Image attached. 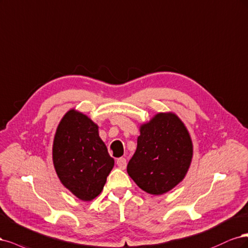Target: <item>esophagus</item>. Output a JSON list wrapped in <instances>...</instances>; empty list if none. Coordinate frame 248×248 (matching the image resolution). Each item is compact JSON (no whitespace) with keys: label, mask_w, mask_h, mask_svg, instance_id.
Segmentation results:
<instances>
[{"label":"esophagus","mask_w":248,"mask_h":248,"mask_svg":"<svg viewBox=\"0 0 248 248\" xmlns=\"http://www.w3.org/2000/svg\"><path fill=\"white\" fill-rule=\"evenodd\" d=\"M116 165L118 166L119 169L124 170L126 167V159L124 157H119L116 159Z\"/></svg>","instance_id":"34e87169"}]
</instances>
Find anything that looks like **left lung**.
I'll return each instance as SVG.
<instances>
[{
  "instance_id": "1",
  "label": "left lung",
  "mask_w": 248,
  "mask_h": 248,
  "mask_svg": "<svg viewBox=\"0 0 248 248\" xmlns=\"http://www.w3.org/2000/svg\"><path fill=\"white\" fill-rule=\"evenodd\" d=\"M193 157V142L180 118L172 112L157 113L140 126L137 149L126 167L141 189L163 195L186 175Z\"/></svg>"
}]
</instances>
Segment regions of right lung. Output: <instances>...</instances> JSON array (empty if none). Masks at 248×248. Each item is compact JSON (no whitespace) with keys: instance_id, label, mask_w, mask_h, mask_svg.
<instances>
[{"instance_id":"obj_1","label":"right lung","mask_w":248,"mask_h":248,"mask_svg":"<svg viewBox=\"0 0 248 248\" xmlns=\"http://www.w3.org/2000/svg\"><path fill=\"white\" fill-rule=\"evenodd\" d=\"M98 129L91 118L71 109L54 135L55 172L63 186L82 201H92L101 194L114 166Z\"/></svg>"}]
</instances>
